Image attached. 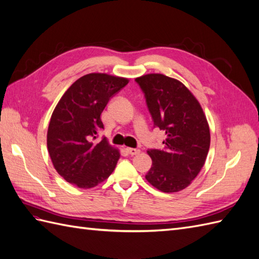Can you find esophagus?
Listing matches in <instances>:
<instances>
[{
  "instance_id": "34e87169",
  "label": "esophagus",
  "mask_w": 259,
  "mask_h": 259,
  "mask_svg": "<svg viewBox=\"0 0 259 259\" xmlns=\"http://www.w3.org/2000/svg\"><path fill=\"white\" fill-rule=\"evenodd\" d=\"M126 150H127V153L132 156H135V155H138L141 153V150L138 148H131V147H127L126 148Z\"/></svg>"
}]
</instances>
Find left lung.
<instances>
[{"instance_id":"8db88e82","label":"left lung","mask_w":259,"mask_h":259,"mask_svg":"<svg viewBox=\"0 0 259 259\" xmlns=\"http://www.w3.org/2000/svg\"><path fill=\"white\" fill-rule=\"evenodd\" d=\"M145 93L154 124L166 134L165 148L149 149L153 165L146 175L159 191L184 190L204 166L210 148V127L199 101L177 79L161 73L136 78Z\"/></svg>"}]
</instances>
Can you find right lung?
Listing matches in <instances>:
<instances>
[{"instance_id":"obj_1","label":"right lung","mask_w":259,"mask_h":259,"mask_svg":"<svg viewBox=\"0 0 259 259\" xmlns=\"http://www.w3.org/2000/svg\"><path fill=\"white\" fill-rule=\"evenodd\" d=\"M108 73L85 74L69 87L53 112L47 148L53 165L69 184L81 189L108 179L119 159V149L106 138L94 142L104 128L101 114L110 98L128 83Z\"/></svg>"}]
</instances>
